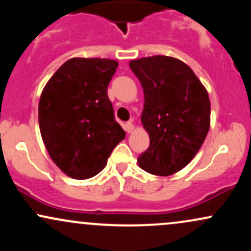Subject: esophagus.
<instances>
[{"label":"esophagus","instance_id":"esophagus-1","mask_svg":"<svg viewBox=\"0 0 251 251\" xmlns=\"http://www.w3.org/2000/svg\"><path fill=\"white\" fill-rule=\"evenodd\" d=\"M124 128H125V131L127 132V133H131V132L134 129V125H133V124H132V122H128V123L125 124Z\"/></svg>","mask_w":251,"mask_h":251}]
</instances>
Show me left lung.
<instances>
[{
	"mask_svg": "<svg viewBox=\"0 0 251 251\" xmlns=\"http://www.w3.org/2000/svg\"><path fill=\"white\" fill-rule=\"evenodd\" d=\"M129 67L142 83V124L150 137L138 164L151 175H174L194 159L208 134V92L194 71L176 57H142L132 60Z\"/></svg>",
	"mask_w": 251,
	"mask_h": 251,
	"instance_id": "1",
	"label": "left lung"
}]
</instances>
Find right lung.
<instances>
[{
  "instance_id": "right-lung-1",
  "label": "right lung",
  "mask_w": 251,
  "mask_h": 251,
  "mask_svg": "<svg viewBox=\"0 0 251 251\" xmlns=\"http://www.w3.org/2000/svg\"><path fill=\"white\" fill-rule=\"evenodd\" d=\"M117 67L116 60L73 57L54 73L41 93L42 140L57 168L74 179L99 174L125 138L107 96Z\"/></svg>"
}]
</instances>
